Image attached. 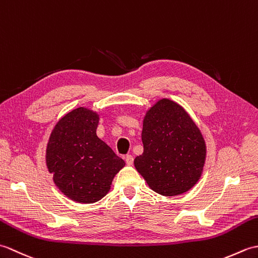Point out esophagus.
<instances>
[{"label":"esophagus","mask_w":258,"mask_h":258,"mask_svg":"<svg viewBox=\"0 0 258 258\" xmlns=\"http://www.w3.org/2000/svg\"><path fill=\"white\" fill-rule=\"evenodd\" d=\"M133 161H134V158H133L132 155H126L125 156V162H126V164H127V165H133Z\"/></svg>","instance_id":"esophagus-1"}]
</instances>
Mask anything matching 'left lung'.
I'll return each mask as SVG.
<instances>
[{
    "label": "left lung",
    "instance_id": "left-lung-1",
    "mask_svg": "<svg viewBox=\"0 0 258 258\" xmlns=\"http://www.w3.org/2000/svg\"><path fill=\"white\" fill-rule=\"evenodd\" d=\"M144 152L134 160L147 185L163 196L189 190L199 182L206 158L200 128L176 102L162 98L143 119Z\"/></svg>",
    "mask_w": 258,
    "mask_h": 258
}]
</instances>
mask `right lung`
<instances>
[{
  "mask_svg": "<svg viewBox=\"0 0 258 258\" xmlns=\"http://www.w3.org/2000/svg\"><path fill=\"white\" fill-rule=\"evenodd\" d=\"M100 115L85 107L65 114L54 126L46 147V166L70 200L91 204L105 196L125 166L96 135Z\"/></svg>",
  "mask_w": 258,
  "mask_h": 258,
  "instance_id": "obj_1",
  "label": "right lung"
}]
</instances>
